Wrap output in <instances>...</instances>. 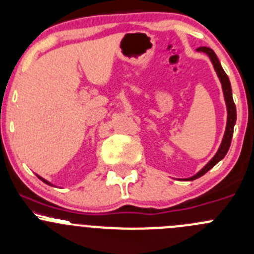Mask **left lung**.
Wrapping results in <instances>:
<instances>
[{"instance_id": "1", "label": "left lung", "mask_w": 254, "mask_h": 254, "mask_svg": "<svg viewBox=\"0 0 254 254\" xmlns=\"http://www.w3.org/2000/svg\"><path fill=\"white\" fill-rule=\"evenodd\" d=\"M197 52L200 53H205L207 57L210 58L211 60L212 65H213V69H215L216 74H217L218 79H220L221 82V86H222V92H223V97H225V102H226V109H227V122H226V130L223 133V138L221 140V144L218 147L217 152L216 154L213 155L211 159L209 160L206 165L202 168L201 170L196 173L195 175L192 177L187 178L184 180H191L197 179V178L202 177L204 174H206L210 169H212L216 164H217L220 160H222L225 158V155L227 154L228 149H230V145H231V139H232V135H233V127L236 125V119H237V114H236V106H235V102H233V97H232V89H231V82L228 76L226 75L225 70L222 69L221 66V63L218 60V58L216 57L215 52L212 49L207 47H201V48H197Z\"/></svg>"}]
</instances>
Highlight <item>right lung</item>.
Segmentation results:
<instances>
[{"mask_svg": "<svg viewBox=\"0 0 254 254\" xmlns=\"http://www.w3.org/2000/svg\"><path fill=\"white\" fill-rule=\"evenodd\" d=\"M37 177H38V178H39V179H41L43 183H45V184H48V185H50V187H53V184H52V183H49V182H48V180H45V179H44V178L39 177V175H37Z\"/></svg>", "mask_w": 254, "mask_h": 254, "instance_id": "1", "label": "right lung"}]
</instances>
